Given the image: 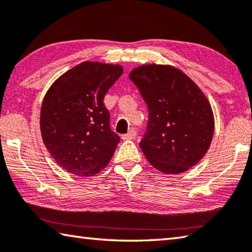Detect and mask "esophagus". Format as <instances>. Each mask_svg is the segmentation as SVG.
<instances>
[{"mask_svg": "<svg viewBox=\"0 0 252 252\" xmlns=\"http://www.w3.org/2000/svg\"><path fill=\"white\" fill-rule=\"evenodd\" d=\"M135 135H136V131L134 129H131L126 134L122 135V140H132L135 138Z\"/></svg>", "mask_w": 252, "mask_h": 252, "instance_id": "1", "label": "esophagus"}]
</instances>
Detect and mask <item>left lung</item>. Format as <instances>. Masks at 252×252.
<instances>
[{
	"instance_id": "left-lung-1",
	"label": "left lung",
	"mask_w": 252,
	"mask_h": 252,
	"mask_svg": "<svg viewBox=\"0 0 252 252\" xmlns=\"http://www.w3.org/2000/svg\"><path fill=\"white\" fill-rule=\"evenodd\" d=\"M129 77L149 110L139 144L151 165L178 174L197 164L214 134L213 110L202 90L172 66H140Z\"/></svg>"
}]
</instances>
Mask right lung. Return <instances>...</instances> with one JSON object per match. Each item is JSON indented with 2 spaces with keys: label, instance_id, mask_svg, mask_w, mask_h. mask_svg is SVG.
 Instances as JSON below:
<instances>
[{
  "label": "right lung",
  "instance_id": "add662e5",
  "mask_svg": "<svg viewBox=\"0 0 252 252\" xmlns=\"http://www.w3.org/2000/svg\"><path fill=\"white\" fill-rule=\"evenodd\" d=\"M123 69L84 62L54 82L40 109L44 144L63 170L93 176L110 161L120 136L110 129L104 95Z\"/></svg>",
  "mask_w": 252,
  "mask_h": 252
}]
</instances>
